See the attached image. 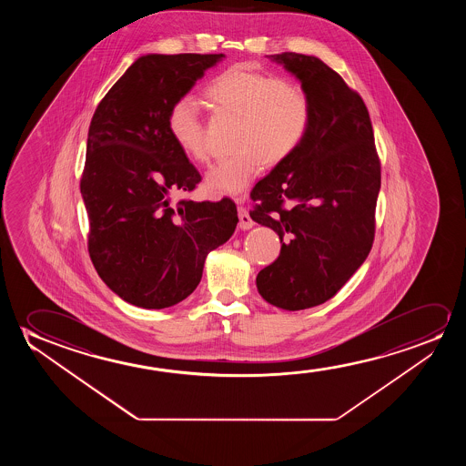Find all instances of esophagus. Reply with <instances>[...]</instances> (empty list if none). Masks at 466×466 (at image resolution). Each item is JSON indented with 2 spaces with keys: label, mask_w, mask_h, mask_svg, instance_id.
<instances>
[{
  "label": "esophagus",
  "mask_w": 466,
  "mask_h": 466,
  "mask_svg": "<svg viewBox=\"0 0 466 466\" xmlns=\"http://www.w3.org/2000/svg\"><path fill=\"white\" fill-rule=\"evenodd\" d=\"M243 200H245V196H242V198H237V202H240L242 204ZM238 228L243 230H248L255 226V221L251 219V217H249L248 210L245 208V207H238Z\"/></svg>",
  "instance_id": "esophagus-1"
}]
</instances>
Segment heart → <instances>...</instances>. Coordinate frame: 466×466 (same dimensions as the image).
Listing matches in <instances>:
<instances>
[{"instance_id":"heart-1","label":"heart","mask_w":466,"mask_h":466,"mask_svg":"<svg viewBox=\"0 0 466 466\" xmlns=\"http://www.w3.org/2000/svg\"><path fill=\"white\" fill-rule=\"evenodd\" d=\"M205 96L218 111L238 117V153L219 160L205 175V189L219 198L242 194L264 164L287 160L306 140L312 122V102L299 83L247 65L219 73ZM167 128L181 153L198 164L207 162L204 119L191 96H179L170 105Z\"/></svg>"}]
</instances>
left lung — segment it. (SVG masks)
<instances>
[{"mask_svg":"<svg viewBox=\"0 0 466 466\" xmlns=\"http://www.w3.org/2000/svg\"><path fill=\"white\" fill-rule=\"evenodd\" d=\"M268 58L312 102L306 140L255 186L251 198L259 204L249 211L281 243L280 256L256 277L258 291L294 312L331 299L370 255L380 162L363 98L336 71L296 52Z\"/></svg>","mask_w":466,"mask_h":466,"instance_id":"obj_1","label":"left lung"}]
</instances>
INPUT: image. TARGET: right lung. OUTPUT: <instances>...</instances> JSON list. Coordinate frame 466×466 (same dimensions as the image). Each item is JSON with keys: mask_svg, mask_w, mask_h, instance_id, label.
I'll return each instance as SVG.
<instances>
[{"mask_svg": "<svg viewBox=\"0 0 466 466\" xmlns=\"http://www.w3.org/2000/svg\"><path fill=\"white\" fill-rule=\"evenodd\" d=\"M224 54H147L98 103L90 121L81 194L89 255L121 299L166 309L198 288L205 258L228 242L238 217L230 198L181 200L200 173L167 128V113Z\"/></svg>", "mask_w": 466, "mask_h": 466, "instance_id": "obj_1", "label": "right lung"}]
</instances>
